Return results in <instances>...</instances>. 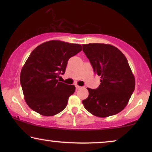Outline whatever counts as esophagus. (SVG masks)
<instances>
[{"label": "esophagus", "instance_id": "1", "mask_svg": "<svg viewBox=\"0 0 152 152\" xmlns=\"http://www.w3.org/2000/svg\"><path fill=\"white\" fill-rule=\"evenodd\" d=\"M75 87H76V88H77V89H79V88H82V87L80 86H78V85H76Z\"/></svg>", "mask_w": 152, "mask_h": 152}]
</instances>
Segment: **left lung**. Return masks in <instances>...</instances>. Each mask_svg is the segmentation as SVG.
I'll use <instances>...</instances> for the list:
<instances>
[{"instance_id":"obj_1","label":"left lung","mask_w":152,"mask_h":152,"mask_svg":"<svg viewBox=\"0 0 152 152\" xmlns=\"http://www.w3.org/2000/svg\"><path fill=\"white\" fill-rule=\"evenodd\" d=\"M83 51L95 73L101 77L98 88H87L85 109L97 117L115 115L124 109L135 89V78L127 59L120 50L109 44L82 45Z\"/></svg>"}]
</instances>
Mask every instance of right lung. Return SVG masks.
Returning a JSON list of instances; mask_svg holds the SVG:
<instances>
[{
  "instance_id": "add662e5",
  "label": "right lung",
  "mask_w": 152,
  "mask_h": 152,
  "mask_svg": "<svg viewBox=\"0 0 152 152\" xmlns=\"http://www.w3.org/2000/svg\"><path fill=\"white\" fill-rule=\"evenodd\" d=\"M82 50V45L49 41L37 46L22 68L20 82L29 107L42 115L60 113L75 91L74 85L57 78L65 73L68 59Z\"/></svg>"
}]
</instances>
